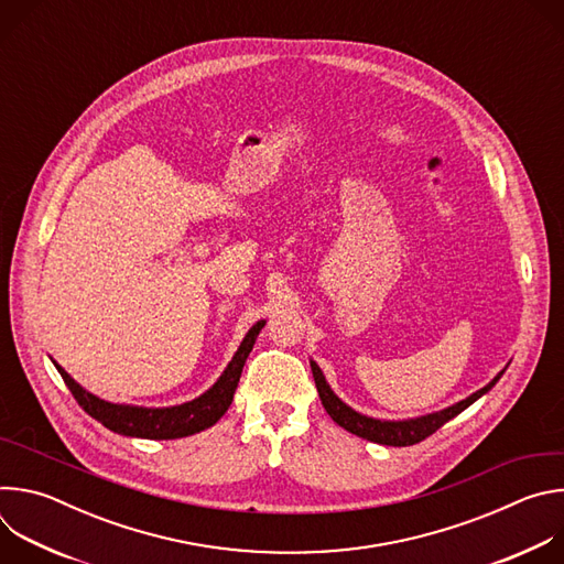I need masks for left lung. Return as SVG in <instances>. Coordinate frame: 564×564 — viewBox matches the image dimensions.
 <instances>
[{"instance_id": "left-lung-1", "label": "left lung", "mask_w": 564, "mask_h": 564, "mask_svg": "<svg viewBox=\"0 0 564 564\" xmlns=\"http://www.w3.org/2000/svg\"><path fill=\"white\" fill-rule=\"evenodd\" d=\"M310 366H312V375H314V383H316V390H318V397H321V404H324L328 415L341 429H346L348 433L359 435V437L370 440V442H377V444H386V446H413V444L426 440L429 435L440 431L448 420H453L464 409H468L475 399H479L481 394L489 392L505 372L502 370L489 386L479 388L477 392L462 399L459 404H455L446 411H440V413H433V415H426V417H417V420H406V422H381V420H372V417L359 415L352 409H348L344 401L330 390V386L326 383V377H324V372L318 370V366L314 361Z\"/></svg>"}]
</instances>
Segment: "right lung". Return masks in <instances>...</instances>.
<instances>
[{
	"label": "right lung",
	"instance_id": "add662e5",
	"mask_svg": "<svg viewBox=\"0 0 564 564\" xmlns=\"http://www.w3.org/2000/svg\"><path fill=\"white\" fill-rule=\"evenodd\" d=\"M263 326L265 321H259L257 326L250 328V333L246 335L243 344H240V348L236 350L234 359L229 361L220 379L205 394L174 409H135V406L109 404V401L87 392L83 386L75 383L66 375V370L59 368L57 364L55 368L62 375L66 388L70 390L77 404L109 431L129 435V437H142V440H178L214 426L225 415V411L229 409L234 399V390L238 386L240 372H243L246 359L252 352V346Z\"/></svg>",
	"mask_w": 564,
	"mask_h": 564
}]
</instances>
